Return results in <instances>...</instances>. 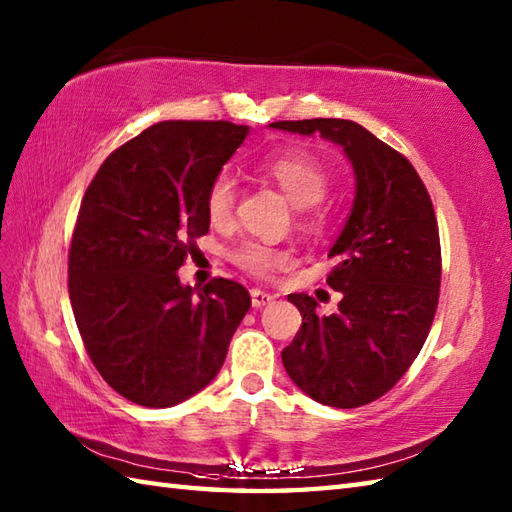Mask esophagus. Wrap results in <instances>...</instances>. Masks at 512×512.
<instances>
[{"mask_svg":"<svg viewBox=\"0 0 512 512\" xmlns=\"http://www.w3.org/2000/svg\"><path fill=\"white\" fill-rule=\"evenodd\" d=\"M275 297L270 295V292H266V290H259V288H253L250 290V301H253V308H264V306H268L270 301H273Z\"/></svg>","mask_w":512,"mask_h":512,"instance_id":"obj_1","label":"esophagus"}]
</instances>
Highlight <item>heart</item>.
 Wrapping results in <instances>:
<instances>
[{
  "instance_id": "1",
  "label": "heart",
  "mask_w": 512,
  "mask_h": 512,
  "mask_svg": "<svg viewBox=\"0 0 512 512\" xmlns=\"http://www.w3.org/2000/svg\"><path fill=\"white\" fill-rule=\"evenodd\" d=\"M264 173L275 180L281 191L297 206H314L319 204L330 191V173L323 162L306 149H286L279 154L268 156L262 165ZM237 200V182L226 169L217 171L209 182V189L204 195V211L209 222L222 226L231 222ZM233 262L250 275L266 277L275 268L288 262L286 250H279L266 242L248 239L239 244L233 253Z\"/></svg>"
}]
</instances>
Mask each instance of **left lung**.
I'll return each instance as SVG.
<instances>
[{
  "instance_id": "8db88e82",
  "label": "left lung",
  "mask_w": 512,
  "mask_h": 512,
  "mask_svg": "<svg viewBox=\"0 0 512 512\" xmlns=\"http://www.w3.org/2000/svg\"><path fill=\"white\" fill-rule=\"evenodd\" d=\"M270 127L321 134L341 145L356 173V198L330 250L339 312L319 317L317 299L288 295L301 328L281 361L321 405L354 409L394 387L416 361L438 310L442 253L429 191L411 162L345 118L277 121Z\"/></svg>"
}]
</instances>
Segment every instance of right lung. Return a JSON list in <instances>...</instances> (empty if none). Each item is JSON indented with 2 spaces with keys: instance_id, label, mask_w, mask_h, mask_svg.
<instances>
[{
  "instance_id": "obj_1",
  "label": "right lung",
  "mask_w": 512,
  "mask_h": 512,
  "mask_svg": "<svg viewBox=\"0 0 512 512\" xmlns=\"http://www.w3.org/2000/svg\"><path fill=\"white\" fill-rule=\"evenodd\" d=\"M248 134L228 121H162L112 151L81 200L68 290L90 361L123 398L173 407L220 372L248 290L178 268L209 233L204 195Z\"/></svg>"
}]
</instances>
